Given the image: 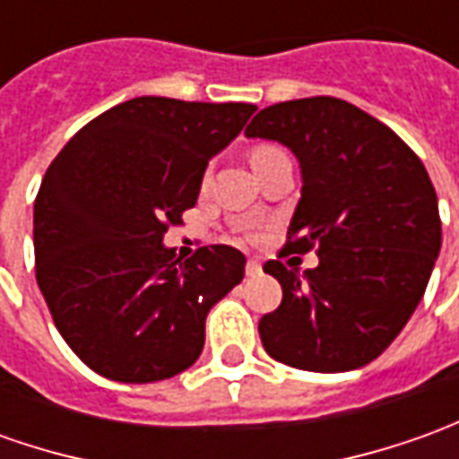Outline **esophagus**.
<instances>
[{"instance_id":"obj_1","label":"esophagus","mask_w":459,"mask_h":459,"mask_svg":"<svg viewBox=\"0 0 459 459\" xmlns=\"http://www.w3.org/2000/svg\"><path fill=\"white\" fill-rule=\"evenodd\" d=\"M258 273H261V264H258L255 258H248V264H246V276H251V279H254V276H258Z\"/></svg>"}]
</instances>
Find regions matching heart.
<instances>
[{
  "label": "heart",
  "instance_id": "obj_1",
  "mask_svg": "<svg viewBox=\"0 0 459 459\" xmlns=\"http://www.w3.org/2000/svg\"><path fill=\"white\" fill-rule=\"evenodd\" d=\"M276 151V148H271V145H264V148H255L254 155H251V160H261V158H266V155H271V152ZM205 183H208V176L204 178Z\"/></svg>",
  "mask_w": 459,
  "mask_h": 459
}]
</instances>
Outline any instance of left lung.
I'll return each instance as SVG.
<instances>
[{
	"label": "left lung",
	"mask_w": 459,
	"mask_h": 459,
	"mask_svg": "<svg viewBox=\"0 0 459 459\" xmlns=\"http://www.w3.org/2000/svg\"><path fill=\"white\" fill-rule=\"evenodd\" d=\"M301 165V198L286 254L319 266L266 261L283 299L258 321L269 357L307 372H349L385 351L414 314L442 246L437 193L425 165L385 123L339 98L271 105L246 127Z\"/></svg>",
	"instance_id": "8db88e82"
}]
</instances>
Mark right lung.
<instances>
[{
    "instance_id": "obj_1",
    "label": "right lung",
    "mask_w": 459,
    "mask_h": 459,
    "mask_svg": "<svg viewBox=\"0 0 459 459\" xmlns=\"http://www.w3.org/2000/svg\"><path fill=\"white\" fill-rule=\"evenodd\" d=\"M254 112L248 102L133 98L74 133L47 168L34 201L37 283L92 372L148 385L201 357L205 316L241 283L246 255L218 243L180 261L163 236Z\"/></svg>"
}]
</instances>
